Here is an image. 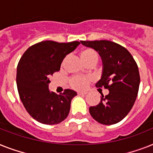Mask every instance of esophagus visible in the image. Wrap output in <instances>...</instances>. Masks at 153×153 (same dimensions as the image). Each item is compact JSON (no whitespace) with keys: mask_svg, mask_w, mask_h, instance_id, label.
<instances>
[{"mask_svg":"<svg viewBox=\"0 0 153 153\" xmlns=\"http://www.w3.org/2000/svg\"><path fill=\"white\" fill-rule=\"evenodd\" d=\"M77 94L78 95H85L87 94V92H78Z\"/></svg>","mask_w":153,"mask_h":153,"instance_id":"esophagus-1","label":"esophagus"}]
</instances>
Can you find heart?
<instances>
[{
    "instance_id": "b5f03b06",
    "label": "heart",
    "mask_w": 153,
    "mask_h": 153,
    "mask_svg": "<svg viewBox=\"0 0 153 153\" xmlns=\"http://www.w3.org/2000/svg\"><path fill=\"white\" fill-rule=\"evenodd\" d=\"M80 59L84 63H88L89 62H98V55L94 49L91 48H85L82 50L79 53ZM65 61V59L64 62ZM93 78L91 76H87V77H81V76H74L71 78L69 80V84L72 88L78 91H84L87 89L90 84L92 81Z\"/></svg>"
}]
</instances>
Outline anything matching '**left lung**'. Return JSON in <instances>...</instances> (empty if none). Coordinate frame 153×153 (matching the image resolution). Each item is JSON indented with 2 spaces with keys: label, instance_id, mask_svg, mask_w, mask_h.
<instances>
[{
  "label": "left lung",
  "instance_id": "1",
  "mask_svg": "<svg viewBox=\"0 0 153 153\" xmlns=\"http://www.w3.org/2000/svg\"><path fill=\"white\" fill-rule=\"evenodd\" d=\"M83 45L97 51L102 60V74L95 84L109 91L89 112L98 123L112 125L119 123L133 107L140 84L137 63L127 49L109 40L80 41Z\"/></svg>",
  "mask_w": 153,
  "mask_h": 153
}]
</instances>
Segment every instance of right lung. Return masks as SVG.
<instances>
[{"instance_id":"right-lung-1","label":"right lung","mask_w":153,"mask_h":153,"mask_svg":"<svg viewBox=\"0 0 153 153\" xmlns=\"http://www.w3.org/2000/svg\"><path fill=\"white\" fill-rule=\"evenodd\" d=\"M79 45V41L45 40L30 47L21 57L16 74L18 91L26 111L39 123L58 124L68 117L76 92L70 89L60 94L51 92L49 78L59 71L64 58Z\"/></svg>"}]
</instances>
